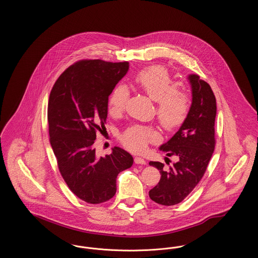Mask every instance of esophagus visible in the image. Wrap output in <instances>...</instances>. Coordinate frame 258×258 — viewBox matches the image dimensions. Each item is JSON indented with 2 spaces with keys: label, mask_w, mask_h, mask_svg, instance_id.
<instances>
[{
  "label": "esophagus",
  "mask_w": 258,
  "mask_h": 258,
  "mask_svg": "<svg viewBox=\"0 0 258 258\" xmlns=\"http://www.w3.org/2000/svg\"><path fill=\"white\" fill-rule=\"evenodd\" d=\"M135 162L136 164H145V163H146L145 160L142 159V158H140V157H135Z\"/></svg>",
  "instance_id": "esophagus-1"
}]
</instances>
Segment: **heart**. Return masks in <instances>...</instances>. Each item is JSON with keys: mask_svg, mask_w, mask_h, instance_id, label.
Listing matches in <instances>:
<instances>
[{"mask_svg": "<svg viewBox=\"0 0 258 258\" xmlns=\"http://www.w3.org/2000/svg\"><path fill=\"white\" fill-rule=\"evenodd\" d=\"M135 84L156 101V114L160 125L166 131L180 127L187 118L191 99L187 88L182 82H173L168 71L161 66H151L142 69L135 75ZM128 99V91L123 85L114 88L108 98L111 114L123 112ZM157 131L149 125L135 124L127 127L122 135L121 142L133 152L143 151L148 143L158 140Z\"/></svg>", "mask_w": 258, "mask_h": 258, "instance_id": "b5f03b06", "label": "heart"}]
</instances>
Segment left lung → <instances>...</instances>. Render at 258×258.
I'll list each match as a JSON object with an SVG mask.
<instances>
[{
    "mask_svg": "<svg viewBox=\"0 0 258 258\" xmlns=\"http://www.w3.org/2000/svg\"><path fill=\"white\" fill-rule=\"evenodd\" d=\"M188 79L192 103L187 118L171 139L160 147L167 157H174L176 162L167 170L161 162H149L161 175L160 182L149 191V197L163 206L182 202L194 190L204 176L216 146V97L208 83L197 74L189 75Z\"/></svg>",
    "mask_w": 258,
    "mask_h": 258,
    "instance_id": "obj_1",
    "label": "left lung"
}]
</instances>
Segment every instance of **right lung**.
Wrapping results in <instances>:
<instances>
[{
	"label": "right lung",
	"mask_w": 258,
	"mask_h": 258,
	"mask_svg": "<svg viewBox=\"0 0 258 258\" xmlns=\"http://www.w3.org/2000/svg\"><path fill=\"white\" fill-rule=\"evenodd\" d=\"M127 71L128 61L81 60L59 76L50 93L49 141L59 171L72 192L89 204L114 197L118 174L134 163L121 148L98 158L94 146L105 128L108 97Z\"/></svg>",
	"instance_id": "1"
}]
</instances>
